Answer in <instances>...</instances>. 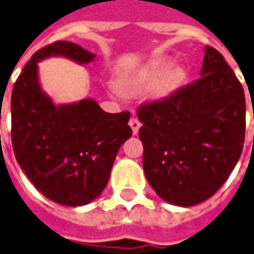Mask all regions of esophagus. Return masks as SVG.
Here are the masks:
<instances>
[{
  "mask_svg": "<svg viewBox=\"0 0 254 254\" xmlns=\"http://www.w3.org/2000/svg\"><path fill=\"white\" fill-rule=\"evenodd\" d=\"M129 127H132V133L137 134L139 129H140V122H139V120H136V118H130V121H129Z\"/></svg>",
  "mask_w": 254,
  "mask_h": 254,
  "instance_id": "obj_1",
  "label": "esophagus"
}]
</instances>
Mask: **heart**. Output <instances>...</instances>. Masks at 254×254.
Returning a JSON list of instances; mask_svg holds the SVG:
<instances>
[{
	"label": "heart",
	"mask_w": 254,
	"mask_h": 254,
	"mask_svg": "<svg viewBox=\"0 0 254 254\" xmlns=\"http://www.w3.org/2000/svg\"><path fill=\"white\" fill-rule=\"evenodd\" d=\"M174 61L170 58H157L147 62L141 68L130 72L122 77L121 89L129 93H143L151 89V97L154 100H163L171 96L184 79V70L174 68ZM113 90L120 94L118 87L113 86Z\"/></svg>",
	"instance_id": "obj_1"
}]
</instances>
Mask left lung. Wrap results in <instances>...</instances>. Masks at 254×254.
I'll list each match as a JSON object with an SVG mask.
<instances>
[{"label":"left lung","instance_id":"left-lung-1","mask_svg":"<svg viewBox=\"0 0 254 254\" xmlns=\"http://www.w3.org/2000/svg\"><path fill=\"white\" fill-rule=\"evenodd\" d=\"M245 115L242 84L207 46L200 79L137 111L143 170L154 192L181 207L211 197L241 157Z\"/></svg>","mask_w":254,"mask_h":254}]
</instances>
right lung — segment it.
I'll use <instances>...</instances> for the list:
<instances>
[{"label":"right lung","instance_id":"add662e5","mask_svg":"<svg viewBox=\"0 0 254 254\" xmlns=\"http://www.w3.org/2000/svg\"><path fill=\"white\" fill-rule=\"evenodd\" d=\"M51 57L86 65L96 54L57 41L33 55L12 90V147L26 177L46 197L84 206L108 184L118 150L132 136L130 114L105 113L93 98L55 104L39 80V62Z\"/></svg>","mask_w":254,"mask_h":254}]
</instances>
